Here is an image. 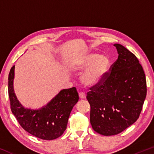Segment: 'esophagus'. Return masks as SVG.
I'll use <instances>...</instances> for the list:
<instances>
[{"instance_id":"1","label":"esophagus","mask_w":154,"mask_h":154,"mask_svg":"<svg viewBox=\"0 0 154 154\" xmlns=\"http://www.w3.org/2000/svg\"><path fill=\"white\" fill-rule=\"evenodd\" d=\"M79 96L81 99L85 98V93H83V92H79Z\"/></svg>"}]
</instances>
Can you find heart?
Masks as SVG:
<instances>
[{"instance_id": "b5f03b06", "label": "heart", "mask_w": 154, "mask_h": 154, "mask_svg": "<svg viewBox=\"0 0 154 154\" xmlns=\"http://www.w3.org/2000/svg\"><path fill=\"white\" fill-rule=\"evenodd\" d=\"M110 67L111 62L107 57L94 53L79 57L72 65V69L79 73L87 69L82 75L81 80L83 84L89 87L95 86L103 82Z\"/></svg>"}]
</instances>
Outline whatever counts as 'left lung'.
<instances>
[{
    "instance_id": "left-lung-1",
    "label": "left lung",
    "mask_w": 154,
    "mask_h": 154,
    "mask_svg": "<svg viewBox=\"0 0 154 154\" xmlns=\"http://www.w3.org/2000/svg\"><path fill=\"white\" fill-rule=\"evenodd\" d=\"M118 60L106 78L90 88V123L98 134L111 136L133 124L140 116L147 94L145 75L139 60L120 44H114Z\"/></svg>"
}]
</instances>
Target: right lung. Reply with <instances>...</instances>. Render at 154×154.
Segmentation results:
<instances>
[{
	"label": "right lung",
	"mask_w": 154,
	"mask_h": 154,
	"mask_svg": "<svg viewBox=\"0 0 154 154\" xmlns=\"http://www.w3.org/2000/svg\"><path fill=\"white\" fill-rule=\"evenodd\" d=\"M15 66L9 74V97L13 114L28 133L43 140H54L66 129L70 113L78 100L76 88L61 90L50 102L39 109H26L17 100L14 90Z\"/></svg>",
	"instance_id": "right-lung-1"
}]
</instances>
